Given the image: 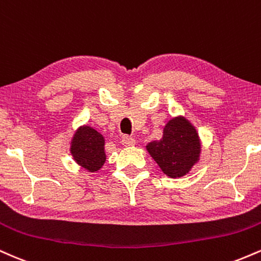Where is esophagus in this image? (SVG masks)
I'll list each match as a JSON object with an SVG mask.
<instances>
[{"label":"esophagus","mask_w":261,"mask_h":261,"mask_svg":"<svg viewBox=\"0 0 261 261\" xmlns=\"http://www.w3.org/2000/svg\"><path fill=\"white\" fill-rule=\"evenodd\" d=\"M121 143L124 146H134L135 145V139H134V137L125 135V136H122Z\"/></svg>","instance_id":"34e87169"}]
</instances>
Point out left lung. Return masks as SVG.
I'll return each instance as SVG.
<instances>
[{"label":"left lung","instance_id":"1","mask_svg":"<svg viewBox=\"0 0 261 261\" xmlns=\"http://www.w3.org/2000/svg\"><path fill=\"white\" fill-rule=\"evenodd\" d=\"M147 149L167 175L179 178L199 160V136L188 120L176 118L166 125L163 139L148 143Z\"/></svg>","mask_w":261,"mask_h":261}]
</instances>
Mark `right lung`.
Wrapping results in <instances>:
<instances>
[{"label": "right lung", "mask_w": 261, "mask_h": 261, "mask_svg": "<svg viewBox=\"0 0 261 261\" xmlns=\"http://www.w3.org/2000/svg\"><path fill=\"white\" fill-rule=\"evenodd\" d=\"M71 153L81 167L97 172L106 162L103 136L92 127L80 128L71 143Z\"/></svg>", "instance_id": "1"}]
</instances>
